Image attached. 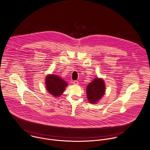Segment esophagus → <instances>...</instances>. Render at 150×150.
Here are the masks:
<instances>
[{
  "instance_id": "1",
  "label": "esophagus",
  "mask_w": 150,
  "mask_h": 150,
  "mask_svg": "<svg viewBox=\"0 0 150 150\" xmlns=\"http://www.w3.org/2000/svg\"><path fill=\"white\" fill-rule=\"evenodd\" d=\"M73 83H74V84L75 85H78V83H79V82H78V81H74L73 82Z\"/></svg>"
}]
</instances>
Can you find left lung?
Wrapping results in <instances>:
<instances>
[{
  "instance_id": "left-lung-1",
  "label": "left lung",
  "mask_w": 150,
  "mask_h": 150,
  "mask_svg": "<svg viewBox=\"0 0 150 150\" xmlns=\"http://www.w3.org/2000/svg\"><path fill=\"white\" fill-rule=\"evenodd\" d=\"M105 84L101 78H95L86 86V95L88 101L95 104L105 95Z\"/></svg>"
}]
</instances>
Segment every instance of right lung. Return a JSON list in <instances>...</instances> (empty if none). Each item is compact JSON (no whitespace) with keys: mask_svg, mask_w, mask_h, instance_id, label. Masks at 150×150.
<instances>
[{"mask_svg":"<svg viewBox=\"0 0 150 150\" xmlns=\"http://www.w3.org/2000/svg\"><path fill=\"white\" fill-rule=\"evenodd\" d=\"M45 86L49 93L55 97L61 95L68 83L57 75L51 74L45 78Z\"/></svg>","mask_w":150,"mask_h":150,"instance_id":"1","label":"right lung"}]
</instances>
